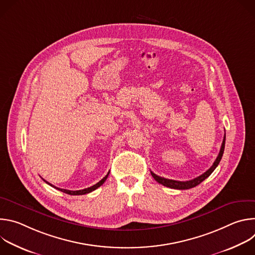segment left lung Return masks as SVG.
Listing matches in <instances>:
<instances>
[{"mask_svg":"<svg viewBox=\"0 0 255 255\" xmlns=\"http://www.w3.org/2000/svg\"><path fill=\"white\" fill-rule=\"evenodd\" d=\"M225 140H226V134H224V139H223V142H222V145H221V149H220V152L219 154H218L216 160L214 161L213 165L206 171L204 172L203 174L191 179V180H187V181H179V180H173V179H168V178H164V177H161L159 175H156L155 173H153L151 171V175L153 176V178L157 181V183L163 185L164 187H167V188H170V189H175V190H189V189H192V188H195L196 186L200 185L203 180H205L207 177L210 176V174L215 170V168L218 166V164H219L222 156H223V153H224V148H225Z\"/></svg>","mask_w":255,"mask_h":255,"instance_id":"8db88e82","label":"left lung"}]
</instances>
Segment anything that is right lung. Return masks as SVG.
I'll return each mask as SVG.
<instances>
[{"label":"right lung","instance_id":"right-lung-1","mask_svg":"<svg viewBox=\"0 0 255 255\" xmlns=\"http://www.w3.org/2000/svg\"><path fill=\"white\" fill-rule=\"evenodd\" d=\"M109 173H110V171H109L108 173H107V175L105 176V177H103L99 183H97L96 185H94V186H92V187H90V188H88V189H84V190H80V191H69V190H64V189H59V188H56V187H54V186H52L51 184H49L48 181H46L45 179H43L46 184H48L49 186H51V187H53L54 189H56V190H58V191H60V192H62V193H65V194H67V195H71V196H79V195H86V194H89V193H91V192H93V191H95L96 189H98L99 187H101L104 183H105V180L107 179V177H108V175H109Z\"/></svg>","mask_w":255,"mask_h":255}]
</instances>
